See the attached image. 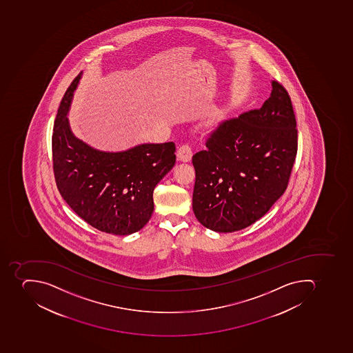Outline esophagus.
<instances>
[{
	"instance_id": "1",
	"label": "esophagus",
	"mask_w": 353,
	"mask_h": 353,
	"mask_svg": "<svg viewBox=\"0 0 353 353\" xmlns=\"http://www.w3.org/2000/svg\"><path fill=\"white\" fill-rule=\"evenodd\" d=\"M192 156H193V151L189 145H182L179 148L178 159L182 162L191 161Z\"/></svg>"
}]
</instances>
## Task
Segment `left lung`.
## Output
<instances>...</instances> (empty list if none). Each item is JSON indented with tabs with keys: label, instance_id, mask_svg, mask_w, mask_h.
<instances>
[{
	"label": "left lung",
	"instance_id": "8db88e82",
	"mask_svg": "<svg viewBox=\"0 0 353 353\" xmlns=\"http://www.w3.org/2000/svg\"><path fill=\"white\" fill-rule=\"evenodd\" d=\"M261 108L219 123L195 153L193 211L208 230L232 233L259 221L283 194L297 154V123L286 89L272 81Z\"/></svg>",
	"mask_w": 353,
	"mask_h": 353
}]
</instances>
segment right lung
<instances>
[{
    "mask_svg": "<svg viewBox=\"0 0 353 353\" xmlns=\"http://www.w3.org/2000/svg\"><path fill=\"white\" fill-rule=\"evenodd\" d=\"M81 74L67 88L54 123L56 185L72 211L92 228L130 235L152 215L153 190L174 165L175 145L145 143L121 152H105L76 138L67 114Z\"/></svg>",
    "mask_w": 353,
    "mask_h": 353,
    "instance_id": "right-lung-1",
    "label": "right lung"
}]
</instances>
